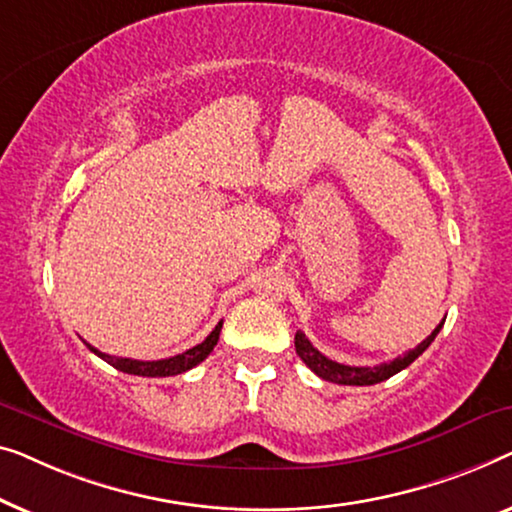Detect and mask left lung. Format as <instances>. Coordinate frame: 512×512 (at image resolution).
Masks as SVG:
<instances>
[{"label":"left lung","mask_w":512,"mask_h":512,"mask_svg":"<svg viewBox=\"0 0 512 512\" xmlns=\"http://www.w3.org/2000/svg\"><path fill=\"white\" fill-rule=\"evenodd\" d=\"M441 327H443V322L434 331H431V334L424 338L417 348L408 350L406 355L392 359V362H383L378 366L338 364V362H334V359L322 355L318 348H313V343L308 341L304 331H297V336H294V348H297V355L301 357V362H304L308 369H311L315 376H320L322 380H329V383H338V385H376V383H383V380H387V378H392L394 373H399L406 369V366L413 364L415 359L429 348L438 331H441Z\"/></svg>","instance_id":"obj_1"}]
</instances>
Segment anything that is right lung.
<instances>
[{"mask_svg": "<svg viewBox=\"0 0 512 512\" xmlns=\"http://www.w3.org/2000/svg\"><path fill=\"white\" fill-rule=\"evenodd\" d=\"M220 329H222V322H218L211 334H208L199 345H194V348L181 352V355L167 357V359H155V362H141V359H129V357H113V355H106V352H99L97 348H92L90 343H85V345H88V348L95 352L97 357H102L104 362H109L113 369L129 373V376L167 378V376H178V373L190 371L197 364L204 362V359L213 352L215 345H218Z\"/></svg>", "mask_w": 512, "mask_h": 512, "instance_id": "add662e5", "label": "right lung"}]
</instances>
